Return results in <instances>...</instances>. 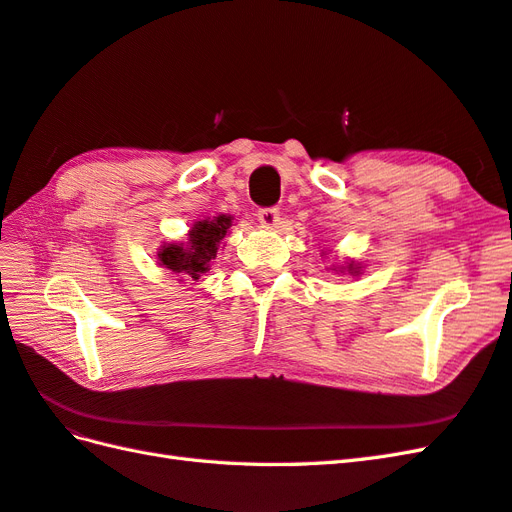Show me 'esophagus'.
Instances as JSON below:
<instances>
[{"label": "esophagus", "instance_id": "1", "mask_svg": "<svg viewBox=\"0 0 512 512\" xmlns=\"http://www.w3.org/2000/svg\"><path fill=\"white\" fill-rule=\"evenodd\" d=\"M258 221L263 223L265 228H276L280 221V210L278 208H260L258 210Z\"/></svg>", "mask_w": 512, "mask_h": 512}]
</instances>
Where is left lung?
<instances>
[{
    "mask_svg": "<svg viewBox=\"0 0 512 512\" xmlns=\"http://www.w3.org/2000/svg\"><path fill=\"white\" fill-rule=\"evenodd\" d=\"M334 271H341V273H350V276H358V273H360V267L354 263V260H352V263H347V267H334Z\"/></svg>",
    "mask_w": 512,
    "mask_h": 512,
    "instance_id": "1",
    "label": "left lung"
}]
</instances>
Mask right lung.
<instances>
[{
	"mask_svg": "<svg viewBox=\"0 0 512 512\" xmlns=\"http://www.w3.org/2000/svg\"><path fill=\"white\" fill-rule=\"evenodd\" d=\"M230 226V215L195 221L193 228L189 230L186 243H167L160 247L158 265L167 267L176 276H189L193 280H199V276L206 273L210 269V263L217 258L219 243Z\"/></svg>",
	"mask_w": 512,
	"mask_h": 512,
	"instance_id": "add662e5",
	"label": "right lung"
}]
</instances>
